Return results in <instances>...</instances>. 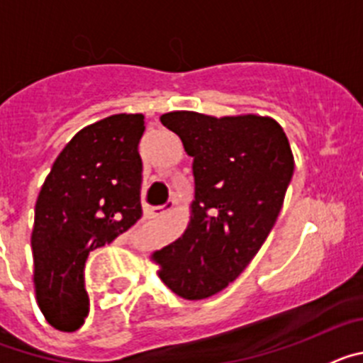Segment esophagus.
<instances>
[{"mask_svg":"<svg viewBox=\"0 0 363 363\" xmlns=\"http://www.w3.org/2000/svg\"><path fill=\"white\" fill-rule=\"evenodd\" d=\"M176 207V201L174 200H169L165 205H162V207H156V209H152V216H162V214H167L171 213L172 209Z\"/></svg>","mask_w":363,"mask_h":363,"instance_id":"34e87169","label":"esophagus"}]
</instances>
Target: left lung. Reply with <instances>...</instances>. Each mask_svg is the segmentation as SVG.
Instances as JSON below:
<instances>
[{"mask_svg": "<svg viewBox=\"0 0 363 363\" xmlns=\"http://www.w3.org/2000/svg\"><path fill=\"white\" fill-rule=\"evenodd\" d=\"M160 121L192 158L194 200L185 233L150 259L172 293L203 300L236 280L264 245L293 178V150L269 116L174 111Z\"/></svg>", "mask_w": 363, "mask_h": 363, "instance_id": "8db88e82", "label": "left lung"}]
</instances>
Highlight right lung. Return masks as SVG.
I'll return each mask as SVG.
<instances>
[{"label": "right lung", "instance_id": "1", "mask_svg": "<svg viewBox=\"0 0 363 363\" xmlns=\"http://www.w3.org/2000/svg\"><path fill=\"white\" fill-rule=\"evenodd\" d=\"M143 114H112L86 125L65 145L45 178L34 209L30 245L34 289L45 320L63 333L83 325L89 252L142 218Z\"/></svg>", "mask_w": 363, "mask_h": 363}]
</instances>
